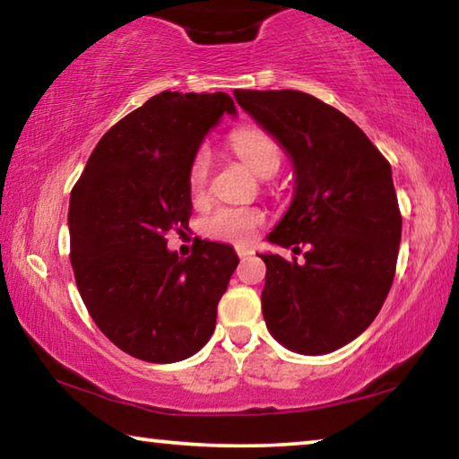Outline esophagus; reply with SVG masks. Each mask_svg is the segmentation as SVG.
Returning a JSON list of instances; mask_svg holds the SVG:
<instances>
[{
    "label": "esophagus",
    "mask_w": 459,
    "mask_h": 459,
    "mask_svg": "<svg viewBox=\"0 0 459 459\" xmlns=\"http://www.w3.org/2000/svg\"><path fill=\"white\" fill-rule=\"evenodd\" d=\"M237 255L240 259H248L253 255V248H248V247H237Z\"/></svg>",
    "instance_id": "34e87169"
}]
</instances>
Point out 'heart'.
Here are the masks:
<instances>
[{
	"label": "heart",
	"instance_id": "b5f03b06",
	"mask_svg": "<svg viewBox=\"0 0 459 459\" xmlns=\"http://www.w3.org/2000/svg\"><path fill=\"white\" fill-rule=\"evenodd\" d=\"M232 150L245 161L253 174L259 178H271L281 166V147L273 137L259 129H240L232 135ZM211 174V153L200 150L190 166V188L194 194L204 190ZM263 222V214L251 208H216L204 219L202 229L208 237L245 243L253 237L255 229Z\"/></svg>",
	"mask_w": 459,
	"mask_h": 459
}]
</instances>
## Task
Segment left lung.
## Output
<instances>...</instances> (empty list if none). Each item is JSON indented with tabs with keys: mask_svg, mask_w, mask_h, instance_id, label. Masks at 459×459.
Instances as JSON below:
<instances>
[{
	"mask_svg": "<svg viewBox=\"0 0 459 459\" xmlns=\"http://www.w3.org/2000/svg\"><path fill=\"white\" fill-rule=\"evenodd\" d=\"M293 168V198L259 253L267 330L287 351L320 356L359 338L383 307L401 243L391 164L354 121L299 91H235Z\"/></svg>",
	"mask_w": 459,
	"mask_h": 459,
	"instance_id": "8db88e82",
	"label": "left lung"
}]
</instances>
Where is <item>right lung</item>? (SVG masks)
Here are the masks:
<instances>
[{"label":"right lung","instance_id":"right-lung-1","mask_svg":"<svg viewBox=\"0 0 459 459\" xmlns=\"http://www.w3.org/2000/svg\"><path fill=\"white\" fill-rule=\"evenodd\" d=\"M224 113L237 117L227 92H160L100 137L71 192L76 287L99 330L135 359L196 354L238 265L229 245L200 240L184 259L166 238L188 227L190 166Z\"/></svg>","mask_w":459,"mask_h":459}]
</instances>
